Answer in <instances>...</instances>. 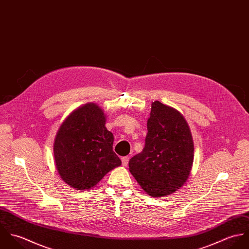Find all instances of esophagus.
<instances>
[{
    "instance_id": "1",
    "label": "esophagus",
    "mask_w": 249,
    "mask_h": 249,
    "mask_svg": "<svg viewBox=\"0 0 249 249\" xmlns=\"http://www.w3.org/2000/svg\"><path fill=\"white\" fill-rule=\"evenodd\" d=\"M128 161H129V158H128L127 156L123 157V158H122V164H123V166H124V167H126L127 164H128Z\"/></svg>"
}]
</instances>
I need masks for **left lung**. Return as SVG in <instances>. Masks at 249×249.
<instances>
[{
	"mask_svg": "<svg viewBox=\"0 0 249 249\" xmlns=\"http://www.w3.org/2000/svg\"><path fill=\"white\" fill-rule=\"evenodd\" d=\"M147 134L141 153L128 163L129 172L152 197L174 194L191 175L194 141L187 121L174 107L151 104Z\"/></svg>",
	"mask_w": 249,
	"mask_h": 249,
	"instance_id": "left-lung-1",
	"label": "left lung"
}]
</instances>
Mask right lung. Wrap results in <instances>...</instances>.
Instances as JSON below:
<instances>
[{
  "label": "right lung",
  "instance_id": "obj_1",
  "mask_svg": "<svg viewBox=\"0 0 249 249\" xmlns=\"http://www.w3.org/2000/svg\"><path fill=\"white\" fill-rule=\"evenodd\" d=\"M107 115L95 103L74 109L60 124L53 142L55 168L61 179L75 190L95 187L122 161L113 151V134Z\"/></svg>",
  "mask_w": 249,
  "mask_h": 249
}]
</instances>
